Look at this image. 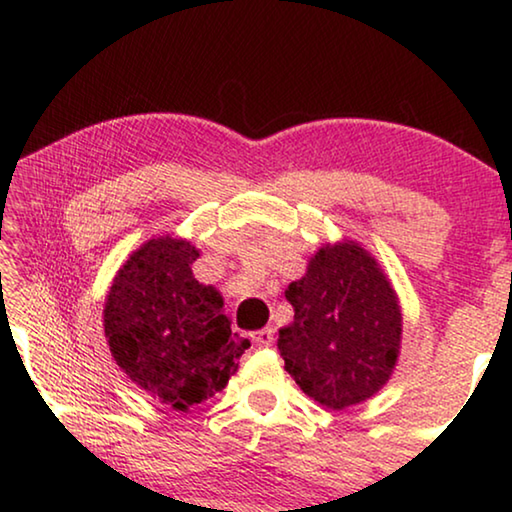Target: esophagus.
Listing matches in <instances>:
<instances>
[{"label":"esophagus","instance_id":"obj_1","mask_svg":"<svg viewBox=\"0 0 512 512\" xmlns=\"http://www.w3.org/2000/svg\"><path fill=\"white\" fill-rule=\"evenodd\" d=\"M273 332H275L273 326H266V328H262V330H257L255 335H253V339H255V342H257L259 346H271L273 339H275Z\"/></svg>","mask_w":512,"mask_h":512}]
</instances>
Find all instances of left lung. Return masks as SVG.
I'll return each instance as SVG.
<instances>
[{"label": "left lung", "instance_id": "obj_1", "mask_svg": "<svg viewBox=\"0 0 512 512\" xmlns=\"http://www.w3.org/2000/svg\"><path fill=\"white\" fill-rule=\"evenodd\" d=\"M294 321L278 348L296 385L330 410L371 399L392 378L401 353L399 296L358 241L323 243L285 291Z\"/></svg>", "mask_w": 512, "mask_h": 512}]
</instances>
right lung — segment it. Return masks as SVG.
Returning a JSON list of instances; mask_svg holds the SVG:
<instances>
[{
	"label": "right lung",
	"mask_w": 512,
	"mask_h": 512,
	"mask_svg": "<svg viewBox=\"0 0 512 512\" xmlns=\"http://www.w3.org/2000/svg\"><path fill=\"white\" fill-rule=\"evenodd\" d=\"M200 250L152 237L120 266L104 300V337L134 385L173 410H189L227 385L250 346L232 332L223 296L193 278Z\"/></svg>",
	"instance_id": "add662e5"
}]
</instances>
